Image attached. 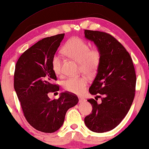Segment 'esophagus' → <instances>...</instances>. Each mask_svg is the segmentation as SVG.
I'll return each mask as SVG.
<instances>
[{
    "label": "esophagus",
    "instance_id": "obj_1",
    "mask_svg": "<svg viewBox=\"0 0 149 149\" xmlns=\"http://www.w3.org/2000/svg\"><path fill=\"white\" fill-rule=\"evenodd\" d=\"M79 102H85V98L83 97H79Z\"/></svg>",
    "mask_w": 149,
    "mask_h": 149
}]
</instances>
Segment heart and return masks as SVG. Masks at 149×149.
<instances>
[{
  "label": "heart",
  "instance_id": "heart-1",
  "mask_svg": "<svg viewBox=\"0 0 149 149\" xmlns=\"http://www.w3.org/2000/svg\"><path fill=\"white\" fill-rule=\"evenodd\" d=\"M64 54L79 62L81 70L85 74L91 76L96 72L100 66L101 53L97 48H90L89 44L79 38H72L66 42L63 48ZM62 60L55 55L52 60V68L57 76H61ZM87 80L85 77H70L63 82V87L72 93H82L87 87Z\"/></svg>",
  "mask_w": 149,
  "mask_h": 149
}]
</instances>
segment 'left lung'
<instances>
[{
    "instance_id": "left-lung-1",
    "label": "left lung",
    "mask_w": 149,
    "mask_h": 149,
    "mask_svg": "<svg viewBox=\"0 0 149 149\" xmlns=\"http://www.w3.org/2000/svg\"><path fill=\"white\" fill-rule=\"evenodd\" d=\"M85 37L101 53L97 73L89 89L95 95V100H87L92 113L85 118V124L93 132L102 133L115 128L128 113L134 98L136 77L130 54L115 38L87 29ZM98 98L102 100L100 104Z\"/></svg>"
}]
</instances>
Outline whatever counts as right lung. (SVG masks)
Returning a JSON list of instances; mask_svg holds the SVG:
<instances>
[{"mask_svg":"<svg viewBox=\"0 0 149 149\" xmlns=\"http://www.w3.org/2000/svg\"><path fill=\"white\" fill-rule=\"evenodd\" d=\"M64 33L46 38L24 52L17 60L14 88L28 123L37 130L52 133L62 126L66 111L79 102L76 95L60 93L50 100L49 92L59 91L54 83L57 78L52 60L63 40Z\"/></svg>","mask_w":149,"mask_h":149,"instance_id":"add662e5","label":"right lung"}]
</instances>
